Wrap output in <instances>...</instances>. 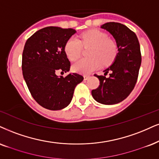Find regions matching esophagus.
Wrapping results in <instances>:
<instances>
[{
  "mask_svg": "<svg viewBox=\"0 0 159 159\" xmlns=\"http://www.w3.org/2000/svg\"><path fill=\"white\" fill-rule=\"evenodd\" d=\"M89 77H90V76H89V75H84V80H89Z\"/></svg>",
  "mask_w": 159,
  "mask_h": 159,
  "instance_id": "1",
  "label": "esophagus"
}]
</instances>
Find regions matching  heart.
<instances>
[{
  "instance_id": "1",
  "label": "heart",
  "mask_w": 159,
  "mask_h": 159,
  "mask_svg": "<svg viewBox=\"0 0 159 159\" xmlns=\"http://www.w3.org/2000/svg\"><path fill=\"white\" fill-rule=\"evenodd\" d=\"M83 46L92 47L89 56L91 58H83L73 65L74 71L81 74H89L102 64L111 63L116 56L117 47L107 35L98 30H91L81 36V40L70 38L65 46V52L70 60H76L81 55Z\"/></svg>"
}]
</instances>
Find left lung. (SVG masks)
Listing matches in <instances>:
<instances>
[{
    "mask_svg": "<svg viewBox=\"0 0 159 159\" xmlns=\"http://www.w3.org/2000/svg\"><path fill=\"white\" fill-rule=\"evenodd\" d=\"M101 28L112 35L118 52L111 66L103 70L105 76L95 75L100 85L91 94L99 103L115 105L126 99L134 89L142 62L140 45L136 34L126 25L109 22ZM108 72L111 74L107 78Z\"/></svg>",
    "mask_w": 159,
    "mask_h": 159,
    "instance_id": "8db88e82",
    "label": "left lung"
}]
</instances>
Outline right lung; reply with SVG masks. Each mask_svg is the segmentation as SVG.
<instances>
[{
    "label": "right lung",
    "instance_id": "obj_1",
    "mask_svg": "<svg viewBox=\"0 0 159 159\" xmlns=\"http://www.w3.org/2000/svg\"><path fill=\"white\" fill-rule=\"evenodd\" d=\"M76 32L73 29L48 26L36 32L25 42L22 70L31 94L45 108L58 111L69 105L74 89L83 80L76 73L58 76V70L68 72L70 62L65 46Z\"/></svg>",
    "mask_w": 159,
    "mask_h": 159
}]
</instances>
